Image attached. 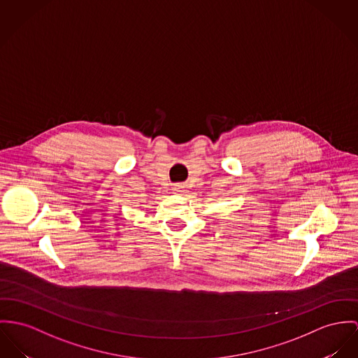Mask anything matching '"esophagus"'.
<instances>
[{"label": "esophagus", "instance_id": "1", "mask_svg": "<svg viewBox=\"0 0 358 358\" xmlns=\"http://www.w3.org/2000/svg\"><path fill=\"white\" fill-rule=\"evenodd\" d=\"M178 192H180V188H178Z\"/></svg>", "mask_w": 358, "mask_h": 358}]
</instances>
